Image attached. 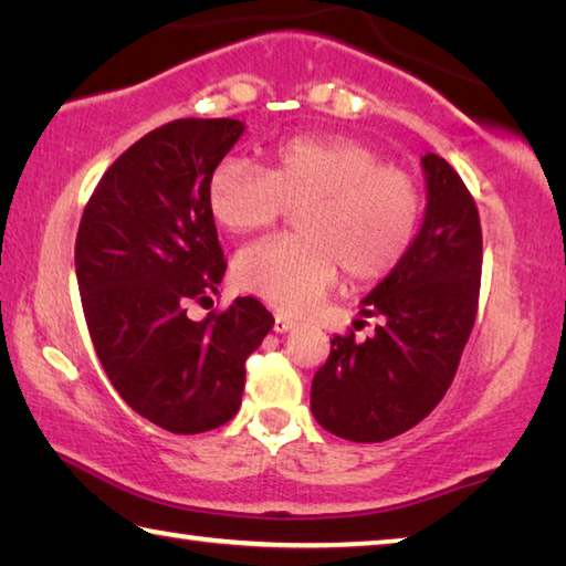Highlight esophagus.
I'll return each mask as SVG.
<instances>
[{"label":"esophagus","instance_id":"1","mask_svg":"<svg viewBox=\"0 0 566 566\" xmlns=\"http://www.w3.org/2000/svg\"><path fill=\"white\" fill-rule=\"evenodd\" d=\"M294 327H296V322L290 319V317H284V314H276V317H274V332L276 334H286V332H292Z\"/></svg>","mask_w":566,"mask_h":566}]
</instances>
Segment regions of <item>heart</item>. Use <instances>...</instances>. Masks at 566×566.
<instances>
[{
  "mask_svg": "<svg viewBox=\"0 0 566 566\" xmlns=\"http://www.w3.org/2000/svg\"><path fill=\"white\" fill-rule=\"evenodd\" d=\"M207 205L227 232L272 227L302 207V234L266 237L234 256V282L282 312L312 310L344 266L375 282L405 260L419 224V189L409 171L381 165L379 151L352 137H292L270 169L229 157L207 181Z\"/></svg>",
  "mask_w": 566,
  "mask_h": 566,
  "instance_id": "b5f03b06",
  "label": "heart"
}]
</instances>
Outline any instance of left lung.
<instances>
[{
  "mask_svg": "<svg viewBox=\"0 0 566 566\" xmlns=\"http://www.w3.org/2000/svg\"><path fill=\"white\" fill-rule=\"evenodd\" d=\"M427 207L409 252L361 300L375 337H334L312 381V415L349 442H385L444 397L474 327L482 227L472 195L442 157H421Z\"/></svg>",
  "mask_w": 566,
  "mask_h": 566,
  "instance_id": "left-lung-1",
  "label": "left lung"
}]
</instances>
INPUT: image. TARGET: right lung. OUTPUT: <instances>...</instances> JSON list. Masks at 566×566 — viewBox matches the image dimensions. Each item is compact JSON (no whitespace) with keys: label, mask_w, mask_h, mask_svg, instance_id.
Wrapping results in <instances>:
<instances>
[{"label":"right lung","mask_w":566,"mask_h":566,"mask_svg":"<svg viewBox=\"0 0 566 566\" xmlns=\"http://www.w3.org/2000/svg\"><path fill=\"white\" fill-rule=\"evenodd\" d=\"M244 129L189 117L149 132L102 177L76 234V282L102 367L137 415L175 434L237 415L244 361L274 324L254 296L187 317L227 270L207 181Z\"/></svg>","instance_id":"obj_1"}]
</instances>
